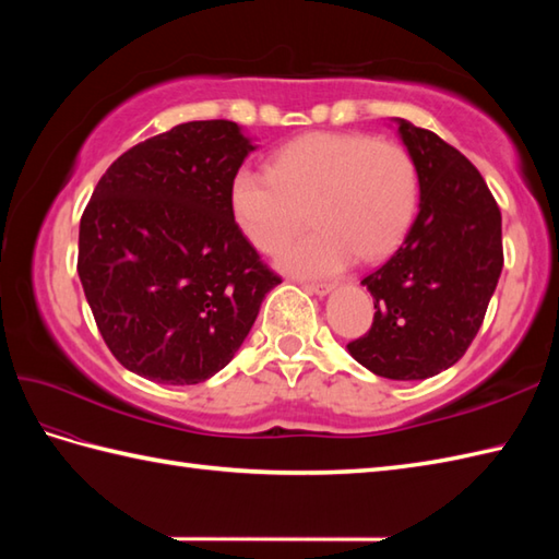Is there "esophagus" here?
I'll list each match as a JSON object with an SVG mask.
<instances>
[{"mask_svg": "<svg viewBox=\"0 0 559 559\" xmlns=\"http://www.w3.org/2000/svg\"><path fill=\"white\" fill-rule=\"evenodd\" d=\"M305 290H310L312 295H329L334 290V283H305Z\"/></svg>", "mask_w": 559, "mask_h": 559, "instance_id": "obj_1", "label": "esophagus"}]
</instances>
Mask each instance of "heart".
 Instances as JSON below:
<instances>
[{
    "mask_svg": "<svg viewBox=\"0 0 559 559\" xmlns=\"http://www.w3.org/2000/svg\"><path fill=\"white\" fill-rule=\"evenodd\" d=\"M418 201V170L396 141L312 132L273 153L269 173L240 168L228 187L237 230L276 254L310 214L317 230L281 254L293 276H331L355 259L377 261L403 240Z\"/></svg>",
    "mask_w": 559,
    "mask_h": 559,
    "instance_id": "1",
    "label": "heart"
}]
</instances>
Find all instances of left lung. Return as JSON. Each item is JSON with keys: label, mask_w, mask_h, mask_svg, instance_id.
Here are the masks:
<instances>
[{"label": "left lung", "mask_w": 559, "mask_h": 559, "mask_svg": "<svg viewBox=\"0 0 559 559\" xmlns=\"http://www.w3.org/2000/svg\"><path fill=\"white\" fill-rule=\"evenodd\" d=\"M418 170L420 204L406 240L362 278L374 319L348 353L367 370L411 382L461 360L500 281L502 213L466 156L430 129L396 117Z\"/></svg>", "instance_id": "8db88e82"}]
</instances>
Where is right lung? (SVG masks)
<instances>
[{
    "instance_id": "obj_1",
    "label": "right lung",
    "mask_w": 559,
    "mask_h": 559,
    "mask_svg": "<svg viewBox=\"0 0 559 559\" xmlns=\"http://www.w3.org/2000/svg\"><path fill=\"white\" fill-rule=\"evenodd\" d=\"M254 148L235 122H185L122 153L93 189L76 269L103 341L129 372L206 382L281 283L228 204Z\"/></svg>"
}]
</instances>
